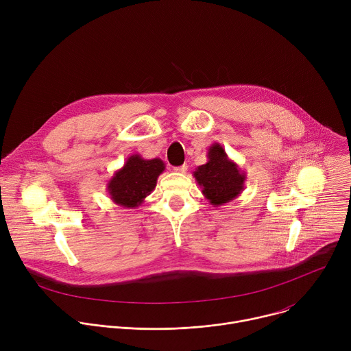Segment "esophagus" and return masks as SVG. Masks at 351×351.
I'll list each match as a JSON object with an SVG mask.
<instances>
[{"label":"esophagus","instance_id":"esophagus-1","mask_svg":"<svg viewBox=\"0 0 351 351\" xmlns=\"http://www.w3.org/2000/svg\"><path fill=\"white\" fill-rule=\"evenodd\" d=\"M173 171H175V172H178V173H184V172L187 171V165H186V164H183V165H180V167H175V168H173Z\"/></svg>","mask_w":351,"mask_h":351}]
</instances>
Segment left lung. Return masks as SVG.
Listing matches in <instances>:
<instances>
[{"label":"left lung","instance_id":"1","mask_svg":"<svg viewBox=\"0 0 351 351\" xmlns=\"http://www.w3.org/2000/svg\"><path fill=\"white\" fill-rule=\"evenodd\" d=\"M207 158V164L198 167L193 176L211 206L230 203L244 190L245 172L228 157L219 143H214L208 148Z\"/></svg>","mask_w":351,"mask_h":351}]
</instances>
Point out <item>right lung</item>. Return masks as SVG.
Segmentation results:
<instances>
[{
	"mask_svg": "<svg viewBox=\"0 0 351 351\" xmlns=\"http://www.w3.org/2000/svg\"><path fill=\"white\" fill-rule=\"evenodd\" d=\"M164 171L162 160H144L140 154H133L110 179L107 184L108 194L115 204L136 208L156 189L157 179Z\"/></svg>",
	"mask_w": 351,
	"mask_h": 351,
	"instance_id": "right-lung-1",
	"label": "right lung"
}]
</instances>
